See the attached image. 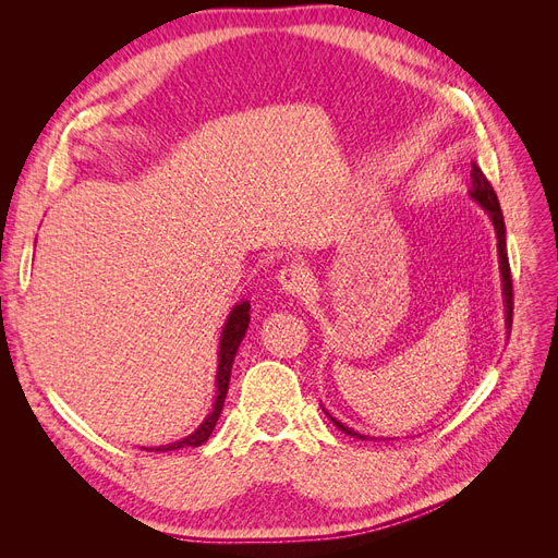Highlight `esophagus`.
I'll return each mask as SVG.
<instances>
[{
    "mask_svg": "<svg viewBox=\"0 0 558 558\" xmlns=\"http://www.w3.org/2000/svg\"><path fill=\"white\" fill-rule=\"evenodd\" d=\"M279 283H281V291L289 293L293 298H302L305 293H310V272L305 267L300 265H286L283 269H279Z\"/></svg>",
    "mask_w": 558,
    "mask_h": 558,
    "instance_id": "1",
    "label": "esophagus"
}]
</instances>
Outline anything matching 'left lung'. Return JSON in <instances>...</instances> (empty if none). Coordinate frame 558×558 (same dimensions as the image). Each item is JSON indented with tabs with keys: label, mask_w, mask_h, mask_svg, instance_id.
Returning a JSON list of instances; mask_svg holds the SVG:
<instances>
[{
	"label": "left lung",
	"mask_w": 558,
	"mask_h": 558,
	"mask_svg": "<svg viewBox=\"0 0 558 558\" xmlns=\"http://www.w3.org/2000/svg\"><path fill=\"white\" fill-rule=\"evenodd\" d=\"M470 179H472V191L470 195L475 197L480 205L488 211V216H492L494 221V228H496V234H498V256H500V275H502V293H505V312H508V328H512V310H514V293H512V272H510V260H508V246H505V221H502V211H500V202L496 197V191L494 185L488 183V179L484 177V172L480 170V167L472 162V172H470ZM332 424L340 428L342 433L351 435V437H359V440H365V435L351 430L349 426L340 424V421L330 416Z\"/></svg>",
	"instance_id": "left-lung-1"
}]
</instances>
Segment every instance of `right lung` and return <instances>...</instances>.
Masks as SVG:
<instances>
[{
	"instance_id": "right-lung-1",
	"label": "right lung",
	"mask_w": 558,
	"mask_h": 558,
	"mask_svg": "<svg viewBox=\"0 0 558 558\" xmlns=\"http://www.w3.org/2000/svg\"><path fill=\"white\" fill-rule=\"evenodd\" d=\"M248 302H242L232 310L228 324L223 328L221 335V351H218V375H216V402H214V412L205 418V424H202L193 435L183 437V440L174 442V445H167V447H156V449H146V451H174L181 447H199L202 442L209 440V435L216 426L218 416H221L223 410V402H226V393H228V384H230V369H232V361H234V353L240 349L242 337L246 335L248 328Z\"/></svg>"
}]
</instances>
